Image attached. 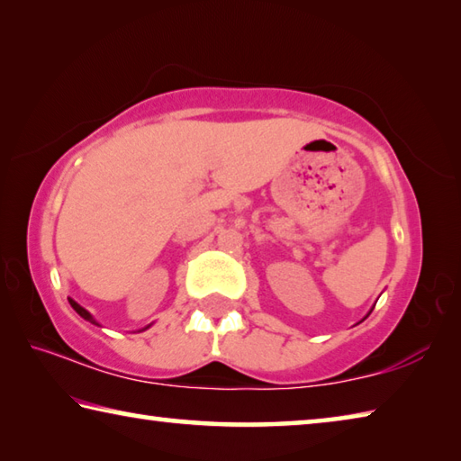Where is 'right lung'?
I'll use <instances>...</instances> for the list:
<instances>
[{"mask_svg":"<svg viewBox=\"0 0 461 461\" xmlns=\"http://www.w3.org/2000/svg\"><path fill=\"white\" fill-rule=\"evenodd\" d=\"M68 303H71V307H73V309L77 311V313H79L83 319H87L89 323H95V325H99V323L95 321V319H93V315L89 313V311H87V309H83V307L79 305V303L73 301V299H68ZM148 327H150V325H148ZM148 327H144V330H148ZM144 330H142V331H144Z\"/></svg>","mask_w":461,"mask_h":461,"instance_id":"right-lung-1","label":"right lung"}]
</instances>
